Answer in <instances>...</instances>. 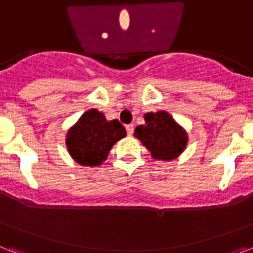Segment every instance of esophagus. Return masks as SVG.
<instances>
[{
	"label": "esophagus",
	"instance_id": "obj_1",
	"mask_svg": "<svg viewBox=\"0 0 253 253\" xmlns=\"http://www.w3.org/2000/svg\"><path fill=\"white\" fill-rule=\"evenodd\" d=\"M125 129H126V133H128L129 136H132V134H133V130H134V125L128 124L126 126H125Z\"/></svg>",
	"mask_w": 253,
	"mask_h": 253
}]
</instances>
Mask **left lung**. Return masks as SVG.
<instances>
[{
    "instance_id": "1",
    "label": "left lung",
    "mask_w": 253,
    "mask_h": 253,
    "mask_svg": "<svg viewBox=\"0 0 253 253\" xmlns=\"http://www.w3.org/2000/svg\"><path fill=\"white\" fill-rule=\"evenodd\" d=\"M134 136L160 160L177 157L187 145V133L167 112L147 113L145 125H138Z\"/></svg>"
}]
</instances>
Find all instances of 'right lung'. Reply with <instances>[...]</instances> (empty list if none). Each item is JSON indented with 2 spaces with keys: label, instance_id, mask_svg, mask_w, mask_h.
<instances>
[{
  "label": "right lung",
  "instance_id": "add662e5",
  "mask_svg": "<svg viewBox=\"0 0 253 253\" xmlns=\"http://www.w3.org/2000/svg\"><path fill=\"white\" fill-rule=\"evenodd\" d=\"M125 129L119 120L106 121L97 109L85 112L66 136L70 156L81 165H100L120 138L125 137Z\"/></svg>",
  "mask_w": 253,
  "mask_h": 253
}]
</instances>
